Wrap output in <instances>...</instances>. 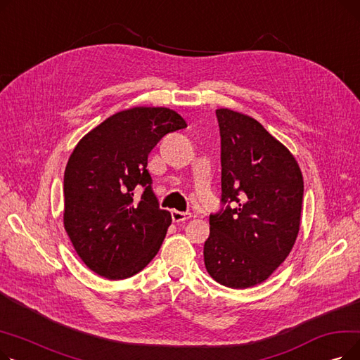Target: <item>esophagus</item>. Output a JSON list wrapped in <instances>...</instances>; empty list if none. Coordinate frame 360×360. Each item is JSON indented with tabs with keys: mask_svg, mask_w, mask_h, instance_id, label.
<instances>
[{
	"mask_svg": "<svg viewBox=\"0 0 360 360\" xmlns=\"http://www.w3.org/2000/svg\"><path fill=\"white\" fill-rule=\"evenodd\" d=\"M170 216H172V220L179 223V221H185V220H190L193 217L191 213H184V212H178V210H172L170 212Z\"/></svg>",
	"mask_w": 360,
	"mask_h": 360,
	"instance_id": "obj_1",
	"label": "esophagus"
}]
</instances>
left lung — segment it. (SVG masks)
<instances>
[{
    "label": "left lung",
    "mask_w": 360,
    "mask_h": 360,
    "mask_svg": "<svg viewBox=\"0 0 360 360\" xmlns=\"http://www.w3.org/2000/svg\"><path fill=\"white\" fill-rule=\"evenodd\" d=\"M221 139V202L210 216L204 264L217 283L247 289L288 258L300 228L304 176L289 148L257 120L216 109ZM233 205L231 206L230 204Z\"/></svg>",
    "instance_id": "8db88e82"
}]
</instances>
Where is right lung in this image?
I'll list each match as a JSON object with an SVG mask.
<instances>
[{
  "label": "right lung",
  "instance_id": "1",
  "mask_svg": "<svg viewBox=\"0 0 360 360\" xmlns=\"http://www.w3.org/2000/svg\"><path fill=\"white\" fill-rule=\"evenodd\" d=\"M185 127L172 109L134 106L113 113L74 147L64 172V228L91 271L122 280L159 252L172 217L151 191L147 158L167 132ZM139 184L145 191L136 199Z\"/></svg>",
  "mask_w": 360,
  "mask_h": 360
}]
</instances>
